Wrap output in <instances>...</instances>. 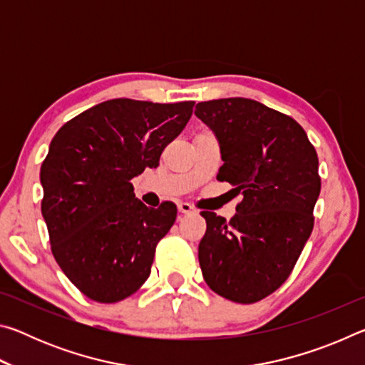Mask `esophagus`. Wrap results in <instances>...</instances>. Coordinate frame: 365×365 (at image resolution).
<instances>
[{
	"label": "esophagus",
	"mask_w": 365,
	"mask_h": 365,
	"mask_svg": "<svg viewBox=\"0 0 365 365\" xmlns=\"http://www.w3.org/2000/svg\"><path fill=\"white\" fill-rule=\"evenodd\" d=\"M178 211L182 214H190V212H195L196 209L191 205H188V202H178Z\"/></svg>",
	"instance_id": "34e87169"
}]
</instances>
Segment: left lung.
Masks as SVG:
<instances>
[{
	"mask_svg": "<svg viewBox=\"0 0 365 365\" xmlns=\"http://www.w3.org/2000/svg\"><path fill=\"white\" fill-rule=\"evenodd\" d=\"M195 114L219 140L217 180L243 195L228 222L201 212L202 277L222 298L251 304L285 283L311 237L320 193L316 148L292 117L248 98L197 103Z\"/></svg>",
	"mask_w": 365,
	"mask_h": 365,
	"instance_id": "left-lung-1",
	"label": "left lung"
}]
</instances>
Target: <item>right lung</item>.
I'll list each match as a JSON object with an SVG mask.
<instances>
[{
  "label": "right lung",
  "mask_w": 365,
  "mask_h": 365,
  "mask_svg": "<svg viewBox=\"0 0 365 365\" xmlns=\"http://www.w3.org/2000/svg\"><path fill=\"white\" fill-rule=\"evenodd\" d=\"M193 106L117 98L76 115L51 140L40 169L41 214L54 259L86 298L122 301L150 277L177 206H145L130 180L158 168Z\"/></svg>",
  "instance_id": "1"
}]
</instances>
